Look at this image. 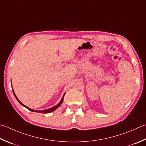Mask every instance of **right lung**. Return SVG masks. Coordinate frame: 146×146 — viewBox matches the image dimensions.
Returning a JSON list of instances; mask_svg holds the SVG:
<instances>
[{"label":"right lung","mask_w":146,"mask_h":146,"mask_svg":"<svg viewBox=\"0 0 146 146\" xmlns=\"http://www.w3.org/2000/svg\"><path fill=\"white\" fill-rule=\"evenodd\" d=\"M13 94H14V96H15V98H16V99H17V101H18L20 104H21L22 106H23L24 107H25L26 108H27L28 110H29L30 111H32V112H36V113H50V112H52V111H54V110H56L57 108H58L59 106H60V105H61V104H62V101H63V99H64V95H65V94L66 93H64V94L63 95V96H62V99H61V101H60L59 103L57 104V105H56L55 106H54V107H52V108H49V109H47V110H41V111H38V110H31V109H30V108H28L27 106H26L25 105H24L23 104H22L21 102H20V101L18 99V98H17L16 97V94H15V93H14V90H13Z\"/></svg>","instance_id":"add662e5"}]
</instances>
